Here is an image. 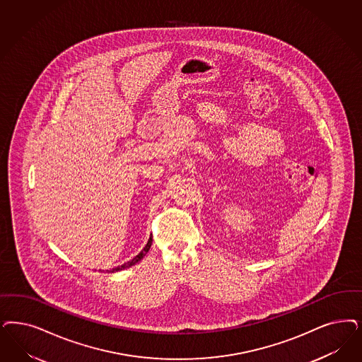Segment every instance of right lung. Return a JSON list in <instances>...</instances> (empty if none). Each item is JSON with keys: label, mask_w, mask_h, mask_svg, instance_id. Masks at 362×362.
Wrapping results in <instances>:
<instances>
[{"label": "right lung", "mask_w": 362, "mask_h": 362, "mask_svg": "<svg viewBox=\"0 0 362 362\" xmlns=\"http://www.w3.org/2000/svg\"><path fill=\"white\" fill-rule=\"evenodd\" d=\"M151 245H152V238L148 239V243L146 245V247L141 250L139 254H137L136 257L134 258V259H131L129 262L124 263V264H122V266H117V267H115L111 270V273H115V272H119V270H123V269H127V267H131V266H134L135 263L139 262V261H141L143 258H144V255L148 252V250L151 249ZM108 272V270H107Z\"/></svg>", "instance_id": "add662e5"}]
</instances>
